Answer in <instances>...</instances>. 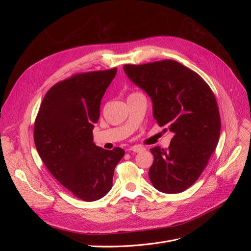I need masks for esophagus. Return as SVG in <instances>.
Masks as SVG:
<instances>
[{
    "label": "esophagus",
    "instance_id": "esophagus-1",
    "mask_svg": "<svg viewBox=\"0 0 251 251\" xmlns=\"http://www.w3.org/2000/svg\"><path fill=\"white\" fill-rule=\"evenodd\" d=\"M146 151V148H143L141 146H134V147H131L130 149H128V152H140Z\"/></svg>",
    "mask_w": 251,
    "mask_h": 251
}]
</instances>
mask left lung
<instances>
[{"label":"left lung","mask_w":251,"mask_h":251,"mask_svg":"<svg viewBox=\"0 0 251 251\" xmlns=\"http://www.w3.org/2000/svg\"><path fill=\"white\" fill-rule=\"evenodd\" d=\"M123 69L151 99L157 124L174 134L168 150L151 149L150 180L161 192H183L200 178L219 141L221 118L213 91L199 74L173 60Z\"/></svg>","instance_id":"left-lung-1"}]
</instances>
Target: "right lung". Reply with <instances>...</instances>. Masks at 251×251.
I'll list each match as a JSON object with an SVG mask.
<instances>
[{
    "label": "right lung",
    "instance_id": "obj_1",
    "mask_svg": "<svg viewBox=\"0 0 251 251\" xmlns=\"http://www.w3.org/2000/svg\"><path fill=\"white\" fill-rule=\"evenodd\" d=\"M117 68L80 73L49 89L35 119L33 137L44 164L77 199L95 201L113 185L114 170L124 156L120 148L97 147L92 130L100 100Z\"/></svg>",
    "mask_w": 251,
    "mask_h": 251
}]
</instances>
